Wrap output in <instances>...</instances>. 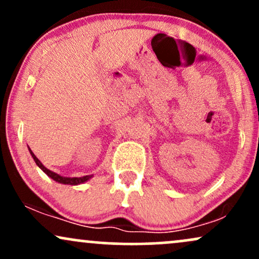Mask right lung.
Instances as JSON below:
<instances>
[{
  "mask_svg": "<svg viewBox=\"0 0 259 259\" xmlns=\"http://www.w3.org/2000/svg\"><path fill=\"white\" fill-rule=\"evenodd\" d=\"M29 151H30V153H31L32 158H34L35 163H36V164L38 165V167H40L41 169H42V170L45 171V173H46L47 175H49L50 178H52L53 180L58 181V183H61V184H67V185H78V184L85 183V181H88V180L90 179V178H91V175H86V177H81V178H64V177H61V175H58V174L53 173V171L49 170V169H47L46 167H45V165L42 164V163H41L40 160H38V159L36 158V156H35V154L32 153V151L30 150V148H29Z\"/></svg>",
  "mask_w": 259,
  "mask_h": 259,
  "instance_id": "1",
  "label": "right lung"
}]
</instances>
